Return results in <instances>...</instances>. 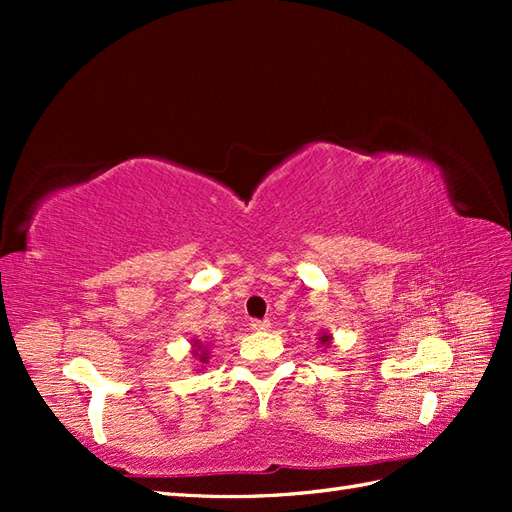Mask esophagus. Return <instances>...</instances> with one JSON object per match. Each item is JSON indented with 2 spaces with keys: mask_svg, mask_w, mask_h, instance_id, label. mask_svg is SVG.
I'll list each match as a JSON object with an SVG mask.
<instances>
[{
  "mask_svg": "<svg viewBox=\"0 0 512 512\" xmlns=\"http://www.w3.org/2000/svg\"><path fill=\"white\" fill-rule=\"evenodd\" d=\"M250 330L266 332V330H270V321H268V319H255V321H250Z\"/></svg>",
  "mask_w": 512,
  "mask_h": 512,
  "instance_id": "esophagus-1",
  "label": "esophagus"
}]
</instances>
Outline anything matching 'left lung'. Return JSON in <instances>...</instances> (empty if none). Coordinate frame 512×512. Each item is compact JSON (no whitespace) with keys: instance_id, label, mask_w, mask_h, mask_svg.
I'll return each mask as SVG.
<instances>
[{"instance_id":"obj_1","label":"left lung","mask_w":512,"mask_h":512,"mask_svg":"<svg viewBox=\"0 0 512 512\" xmlns=\"http://www.w3.org/2000/svg\"><path fill=\"white\" fill-rule=\"evenodd\" d=\"M319 343H321L323 350H325V347H330V343H332V334H328V332H321V336H319Z\"/></svg>"}]
</instances>
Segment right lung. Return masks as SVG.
Wrapping results in <instances>:
<instances>
[{"label":"right lung","mask_w":512,"mask_h":512,"mask_svg":"<svg viewBox=\"0 0 512 512\" xmlns=\"http://www.w3.org/2000/svg\"><path fill=\"white\" fill-rule=\"evenodd\" d=\"M191 356L200 365H206V363H209V356H211V345L209 343H202L200 339H193L191 341Z\"/></svg>","instance_id":"obj_1"}]
</instances>
